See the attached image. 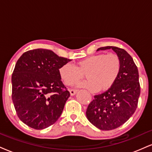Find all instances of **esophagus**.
Here are the masks:
<instances>
[{"mask_svg":"<svg viewBox=\"0 0 152 152\" xmlns=\"http://www.w3.org/2000/svg\"><path fill=\"white\" fill-rule=\"evenodd\" d=\"M77 91L78 90H75V89H71V90H69L71 96H74V95L77 93Z\"/></svg>","mask_w":152,"mask_h":152,"instance_id":"obj_1","label":"esophagus"}]
</instances>
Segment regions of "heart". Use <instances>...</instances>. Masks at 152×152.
Instances as JSON below:
<instances>
[{"label":"heart","mask_w":152,"mask_h":152,"mask_svg":"<svg viewBox=\"0 0 152 152\" xmlns=\"http://www.w3.org/2000/svg\"><path fill=\"white\" fill-rule=\"evenodd\" d=\"M121 70V61L116 54H97L80 60L76 66L65 64L58 73L66 85L73 86L83 78L86 81L78 84L94 92L108 90L118 79Z\"/></svg>","instance_id":"heart-1"}]
</instances>
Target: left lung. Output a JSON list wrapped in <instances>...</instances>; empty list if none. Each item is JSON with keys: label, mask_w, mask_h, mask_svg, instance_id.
I'll return each instance as SVG.
<instances>
[{"label": "left lung", "mask_w": 152, "mask_h": 152, "mask_svg": "<svg viewBox=\"0 0 152 152\" xmlns=\"http://www.w3.org/2000/svg\"><path fill=\"white\" fill-rule=\"evenodd\" d=\"M110 49L120 57V74L110 88L94 96L86 113L89 122L101 130H112L127 122L136 110L140 96L139 72L133 58L117 47H100L97 51Z\"/></svg>", "instance_id": "1"}]
</instances>
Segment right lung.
<instances>
[{
	"instance_id": "obj_1",
	"label": "right lung",
	"mask_w": 152,
	"mask_h": 152,
	"mask_svg": "<svg viewBox=\"0 0 152 152\" xmlns=\"http://www.w3.org/2000/svg\"><path fill=\"white\" fill-rule=\"evenodd\" d=\"M70 61L45 49L27 51L18 60L12 74V100L25 125L43 129L61 116L70 93L58 70Z\"/></svg>"
}]
</instances>
